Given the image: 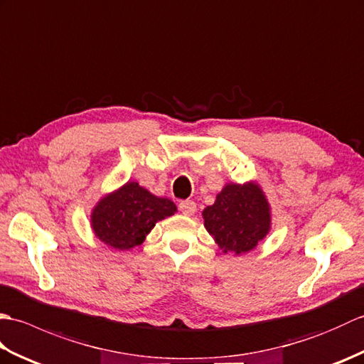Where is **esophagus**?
I'll return each mask as SVG.
<instances>
[{
	"mask_svg": "<svg viewBox=\"0 0 364 364\" xmlns=\"http://www.w3.org/2000/svg\"><path fill=\"white\" fill-rule=\"evenodd\" d=\"M178 208H180V211L184 215H192L197 211V205L196 202H192V200H183V202H180V205H178Z\"/></svg>",
	"mask_w": 364,
	"mask_h": 364,
	"instance_id": "obj_1",
	"label": "esophagus"
}]
</instances>
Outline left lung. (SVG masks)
Here are the masks:
<instances>
[{
	"label": "left lung",
	"instance_id": "left-lung-1",
	"mask_svg": "<svg viewBox=\"0 0 364 364\" xmlns=\"http://www.w3.org/2000/svg\"><path fill=\"white\" fill-rule=\"evenodd\" d=\"M205 227L223 252H250L270 230V208L258 184H227L203 210Z\"/></svg>",
	"mask_w": 364,
	"mask_h": 364
}]
</instances>
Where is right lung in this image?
Wrapping results in <instances>:
<instances>
[{"label": "right lung", "mask_w": 364, "mask_h": 364, "mask_svg": "<svg viewBox=\"0 0 364 364\" xmlns=\"http://www.w3.org/2000/svg\"><path fill=\"white\" fill-rule=\"evenodd\" d=\"M176 213L168 198L150 194L129 181L119 191L100 200L92 211L90 220L95 236L117 250H129L144 242L154 223Z\"/></svg>", "instance_id": "add662e5"}]
</instances>
